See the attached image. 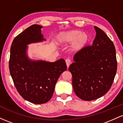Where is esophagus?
Masks as SVG:
<instances>
[{
    "label": "esophagus",
    "mask_w": 123,
    "mask_h": 123,
    "mask_svg": "<svg viewBox=\"0 0 123 123\" xmlns=\"http://www.w3.org/2000/svg\"><path fill=\"white\" fill-rule=\"evenodd\" d=\"M65 62H66V66H67V68H68V67H69V66L70 64V62H71V61H70V60H69V59H66V61H65Z\"/></svg>",
    "instance_id": "esophagus-1"
}]
</instances>
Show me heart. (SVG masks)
I'll return each mask as SVG.
<instances>
[{
	"label": "heart",
	"mask_w": 123,
	"mask_h": 123,
	"mask_svg": "<svg viewBox=\"0 0 123 123\" xmlns=\"http://www.w3.org/2000/svg\"><path fill=\"white\" fill-rule=\"evenodd\" d=\"M90 40L88 33L77 29L61 32L56 38V42L60 45L71 43L69 50L72 53H78L84 50L88 45Z\"/></svg>",
	"instance_id": "1"
}]
</instances>
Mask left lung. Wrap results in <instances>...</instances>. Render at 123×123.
I'll return each instance as SVG.
<instances>
[{"label": "left lung", "mask_w": 123, "mask_h": 123, "mask_svg": "<svg viewBox=\"0 0 123 123\" xmlns=\"http://www.w3.org/2000/svg\"><path fill=\"white\" fill-rule=\"evenodd\" d=\"M94 28L96 36L92 46L76 53L69 67L73 90L84 101H92L106 94L117 71L113 43L102 29Z\"/></svg>", "instance_id": "obj_1"}]
</instances>
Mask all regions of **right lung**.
<instances>
[{
    "label": "right lung",
    "instance_id": "right-lung-1",
    "mask_svg": "<svg viewBox=\"0 0 123 123\" xmlns=\"http://www.w3.org/2000/svg\"><path fill=\"white\" fill-rule=\"evenodd\" d=\"M42 28L32 25L16 36L11 46L9 60L10 72L18 92L25 100L35 104L50 101L59 77L67 69L62 58L50 62L28 57V44L46 40Z\"/></svg>",
    "mask_w": 123,
    "mask_h": 123
}]
</instances>
